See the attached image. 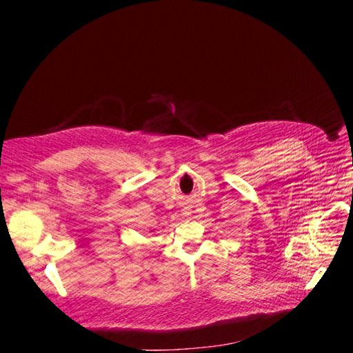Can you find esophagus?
<instances>
[{
	"mask_svg": "<svg viewBox=\"0 0 353 353\" xmlns=\"http://www.w3.org/2000/svg\"><path fill=\"white\" fill-rule=\"evenodd\" d=\"M190 213H191V212L185 209V210H184V216H190Z\"/></svg>",
	"mask_w": 353,
	"mask_h": 353,
	"instance_id": "esophagus-1",
	"label": "esophagus"
}]
</instances>
